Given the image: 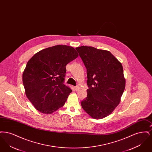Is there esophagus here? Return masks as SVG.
I'll return each instance as SVG.
<instances>
[{
	"label": "esophagus",
	"instance_id": "34e87169",
	"mask_svg": "<svg viewBox=\"0 0 152 152\" xmlns=\"http://www.w3.org/2000/svg\"><path fill=\"white\" fill-rule=\"evenodd\" d=\"M75 90H76V91H77V90H78V89H79V87H78V86H76V87H75Z\"/></svg>",
	"mask_w": 152,
	"mask_h": 152
}]
</instances>
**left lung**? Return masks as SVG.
Segmentation results:
<instances>
[{"instance_id":"1","label":"left lung","mask_w":152,"mask_h":152,"mask_svg":"<svg viewBox=\"0 0 152 152\" xmlns=\"http://www.w3.org/2000/svg\"><path fill=\"white\" fill-rule=\"evenodd\" d=\"M76 50L87 68L88 89L81 107L91 117L103 118L120 102L125 87L123 65L109 51L87 46Z\"/></svg>"}]
</instances>
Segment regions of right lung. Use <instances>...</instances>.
Returning a JSON list of instances; mask_svg holds the SVG:
<instances>
[{
    "label": "right lung",
    "mask_w": 152,
    "mask_h": 152,
    "mask_svg": "<svg viewBox=\"0 0 152 152\" xmlns=\"http://www.w3.org/2000/svg\"><path fill=\"white\" fill-rule=\"evenodd\" d=\"M72 47L58 45L41 50L23 73L27 97L39 112L51 114L62 107L72 91L64 84L66 65L77 58Z\"/></svg>",
    "instance_id": "right-lung-1"
}]
</instances>
